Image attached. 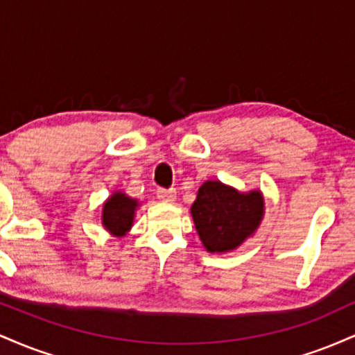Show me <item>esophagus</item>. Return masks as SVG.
Returning <instances> with one entry per match:
<instances>
[{
  "label": "esophagus",
  "mask_w": 355,
  "mask_h": 355,
  "mask_svg": "<svg viewBox=\"0 0 355 355\" xmlns=\"http://www.w3.org/2000/svg\"><path fill=\"white\" fill-rule=\"evenodd\" d=\"M157 197L160 198L162 202H175V198H177V191H175L173 189H170V190L160 189L157 191Z\"/></svg>",
  "instance_id": "1"
}]
</instances>
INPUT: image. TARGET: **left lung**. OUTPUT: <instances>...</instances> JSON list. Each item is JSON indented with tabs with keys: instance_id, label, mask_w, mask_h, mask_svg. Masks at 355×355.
<instances>
[{
	"instance_id": "obj_1",
	"label": "left lung",
	"mask_w": 355,
	"mask_h": 355,
	"mask_svg": "<svg viewBox=\"0 0 355 355\" xmlns=\"http://www.w3.org/2000/svg\"><path fill=\"white\" fill-rule=\"evenodd\" d=\"M190 211L203 247L211 254H222L235 250L259 229L263 197L260 190L242 193L218 180H209L198 189Z\"/></svg>"
}]
</instances>
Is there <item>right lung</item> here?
<instances>
[{"label": "right lung", "instance_id": "add662e5", "mask_svg": "<svg viewBox=\"0 0 355 355\" xmlns=\"http://www.w3.org/2000/svg\"><path fill=\"white\" fill-rule=\"evenodd\" d=\"M138 200L130 198L123 191H115L107 202L103 203L101 211V223L110 234L115 237H123L126 232L132 229L133 218Z\"/></svg>", "mask_w": 355, "mask_h": 355}]
</instances>
